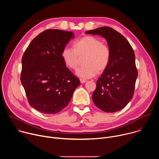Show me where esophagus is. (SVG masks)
<instances>
[{
	"mask_svg": "<svg viewBox=\"0 0 159 159\" xmlns=\"http://www.w3.org/2000/svg\"><path fill=\"white\" fill-rule=\"evenodd\" d=\"M80 82L82 83V84H83V83H85L87 80H85V79H80Z\"/></svg>",
	"mask_w": 159,
	"mask_h": 159,
	"instance_id": "1",
	"label": "esophagus"
}]
</instances>
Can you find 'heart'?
Instances as JSON below:
<instances>
[{"label":"heart","mask_w":159,"mask_h":159,"mask_svg":"<svg viewBox=\"0 0 159 159\" xmlns=\"http://www.w3.org/2000/svg\"><path fill=\"white\" fill-rule=\"evenodd\" d=\"M65 65L70 69H76L84 58V65L77 70V75L84 79L95 76L98 71H104L109 65L111 50L107 43L98 37L86 35L73 44V48L65 47L61 53Z\"/></svg>","instance_id":"1"}]
</instances>
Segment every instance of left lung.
Segmentation results:
<instances>
[{
  "mask_svg": "<svg viewBox=\"0 0 159 159\" xmlns=\"http://www.w3.org/2000/svg\"><path fill=\"white\" fill-rule=\"evenodd\" d=\"M106 38L111 50L109 66L96 83L93 101L101 110L114 112L124 108L132 99L138 71L134 51L119 32L104 26L85 32Z\"/></svg>",
  "mask_w": 159,
  "mask_h": 159,
  "instance_id": "1",
  "label": "left lung"
}]
</instances>
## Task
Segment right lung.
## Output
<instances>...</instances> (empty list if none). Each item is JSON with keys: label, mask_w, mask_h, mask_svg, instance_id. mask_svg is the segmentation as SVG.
Masks as SVG:
<instances>
[{"label": "right lung", "mask_w": 159, "mask_h": 159, "mask_svg": "<svg viewBox=\"0 0 159 159\" xmlns=\"http://www.w3.org/2000/svg\"><path fill=\"white\" fill-rule=\"evenodd\" d=\"M74 37L70 31L45 30L31 41L22 57L20 81L28 101L44 114H56L64 109L80 84L61 57Z\"/></svg>", "instance_id": "right-lung-1"}]
</instances>
